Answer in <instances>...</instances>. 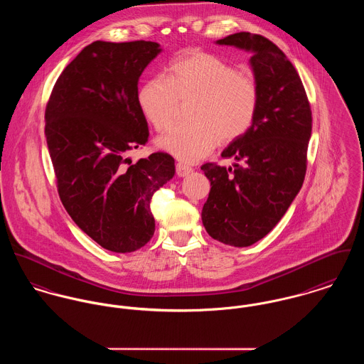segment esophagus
Segmentation results:
<instances>
[{
  "label": "esophagus",
  "instance_id": "1",
  "mask_svg": "<svg viewBox=\"0 0 364 364\" xmlns=\"http://www.w3.org/2000/svg\"><path fill=\"white\" fill-rule=\"evenodd\" d=\"M193 172V169L191 166H185V164H176V175L179 178H185L188 175H191Z\"/></svg>",
  "mask_w": 364,
  "mask_h": 364
}]
</instances>
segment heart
<instances>
[{"mask_svg":"<svg viewBox=\"0 0 364 364\" xmlns=\"http://www.w3.org/2000/svg\"><path fill=\"white\" fill-rule=\"evenodd\" d=\"M192 99V122L173 127L157 140L161 150L183 163L207 157L220 140L231 143L246 134L257 114L259 87L224 60L193 50L169 64L166 77H150L137 93L143 117L157 131L172 124L179 101Z\"/></svg>","mask_w":364,"mask_h":364,"instance_id":"1","label":"heart"}]
</instances>
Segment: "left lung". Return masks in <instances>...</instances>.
<instances>
[{"instance_id":"1","label":"left lung","mask_w":364,"mask_h":364,"mask_svg":"<svg viewBox=\"0 0 364 364\" xmlns=\"http://www.w3.org/2000/svg\"><path fill=\"white\" fill-rule=\"evenodd\" d=\"M215 44L250 53L259 108L252 128L221 153L236 163L201 166L211 185L201 221L213 239L247 247L274 230L303 185L311 111L295 66L272 41L240 32Z\"/></svg>"}]
</instances>
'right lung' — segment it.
I'll return each instance as SVG.
<instances>
[{"label":"right lung","mask_w":364,"mask_h":364,"mask_svg":"<svg viewBox=\"0 0 364 364\" xmlns=\"http://www.w3.org/2000/svg\"><path fill=\"white\" fill-rule=\"evenodd\" d=\"M161 51L154 41L97 40L66 66L46 108L60 198L82 231L115 253L134 252L153 237L150 200L175 175L169 154L136 164L128 156L149 137L137 85Z\"/></svg>","instance_id":"obj_1"}]
</instances>
